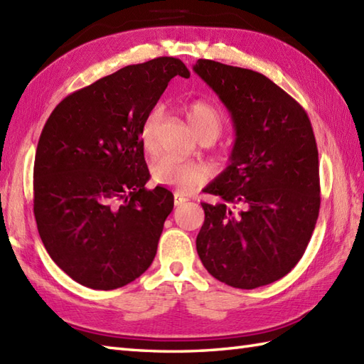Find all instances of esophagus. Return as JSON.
Here are the masks:
<instances>
[{"instance_id":"1","label":"esophagus","mask_w":364,"mask_h":364,"mask_svg":"<svg viewBox=\"0 0 364 364\" xmlns=\"http://www.w3.org/2000/svg\"><path fill=\"white\" fill-rule=\"evenodd\" d=\"M186 202H188V198L183 197L181 194H175V196H173V203H175V206H181V205H184Z\"/></svg>"}]
</instances>
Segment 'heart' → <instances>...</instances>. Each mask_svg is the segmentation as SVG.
Returning <instances> with one entry per match:
<instances>
[{
    "instance_id": "1",
    "label": "heart",
    "mask_w": 364,
    "mask_h": 364,
    "mask_svg": "<svg viewBox=\"0 0 364 364\" xmlns=\"http://www.w3.org/2000/svg\"><path fill=\"white\" fill-rule=\"evenodd\" d=\"M159 117V112L153 111L146 117L141 131V144L146 156H153L154 151H156L154 131H156ZM186 119L200 139L214 141L223 129V117L220 111L210 103H191L186 107ZM208 175H210L208 167L200 164V162H178L172 158H159L151 164V176L154 181L159 184H167V186H172L176 191L184 192V194L202 186L208 180Z\"/></svg>"
}]
</instances>
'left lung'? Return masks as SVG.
Returning a JSON list of instances; mask_svg holds the SVG:
<instances>
[{
  "label": "left lung",
  "instance_id": "left-lung-1",
  "mask_svg": "<svg viewBox=\"0 0 364 364\" xmlns=\"http://www.w3.org/2000/svg\"><path fill=\"white\" fill-rule=\"evenodd\" d=\"M194 72L233 119L230 166L205 188L197 253L214 278L255 289L304 257L321 206L319 158L304 107L264 75L198 59Z\"/></svg>",
  "mask_w": 364,
  "mask_h": 364
}]
</instances>
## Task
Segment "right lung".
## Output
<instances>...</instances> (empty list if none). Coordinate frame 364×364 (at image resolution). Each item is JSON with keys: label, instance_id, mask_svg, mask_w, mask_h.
Listing matches in <instances>:
<instances>
[{"label": "right lung", "instance_id": "obj_1", "mask_svg": "<svg viewBox=\"0 0 364 364\" xmlns=\"http://www.w3.org/2000/svg\"><path fill=\"white\" fill-rule=\"evenodd\" d=\"M176 58L127 65L67 95L46 120L34 161V215L51 259L92 289H117L154 259L173 194L146 189L141 131Z\"/></svg>", "mask_w": 364, "mask_h": 364}]
</instances>
